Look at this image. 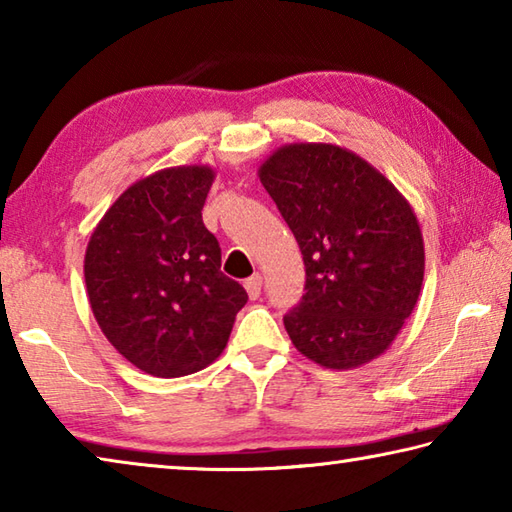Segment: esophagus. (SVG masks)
I'll return each mask as SVG.
<instances>
[{
	"instance_id": "obj_1",
	"label": "esophagus",
	"mask_w": 512,
	"mask_h": 512,
	"mask_svg": "<svg viewBox=\"0 0 512 512\" xmlns=\"http://www.w3.org/2000/svg\"><path fill=\"white\" fill-rule=\"evenodd\" d=\"M244 287H246V291H248V296H250V298H253V300H255V298H259V293H262V275L255 273L253 277H248Z\"/></svg>"
}]
</instances>
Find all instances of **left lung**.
<instances>
[{
	"mask_svg": "<svg viewBox=\"0 0 512 512\" xmlns=\"http://www.w3.org/2000/svg\"><path fill=\"white\" fill-rule=\"evenodd\" d=\"M257 176L305 259L307 293L284 316L302 357L352 370L391 348L424 277L418 216L384 173L327 142H293Z\"/></svg>",
	"mask_w": 512,
	"mask_h": 512,
	"instance_id": "1",
	"label": "left lung"
}]
</instances>
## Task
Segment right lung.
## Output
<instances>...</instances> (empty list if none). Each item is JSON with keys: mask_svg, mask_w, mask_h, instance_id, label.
<instances>
[{"mask_svg": "<svg viewBox=\"0 0 512 512\" xmlns=\"http://www.w3.org/2000/svg\"><path fill=\"white\" fill-rule=\"evenodd\" d=\"M214 176L207 164H183L137 180L85 248L92 314L121 357L146 375L171 379L210 366L248 300L221 273L219 241L203 225Z\"/></svg>", "mask_w": 512, "mask_h": 512, "instance_id": "right-lung-1", "label": "right lung"}]
</instances>
